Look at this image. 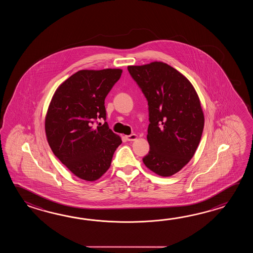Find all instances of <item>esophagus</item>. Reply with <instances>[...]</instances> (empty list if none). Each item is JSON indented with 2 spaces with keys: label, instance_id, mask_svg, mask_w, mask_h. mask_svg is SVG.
<instances>
[{
  "label": "esophagus",
  "instance_id": "obj_1",
  "mask_svg": "<svg viewBox=\"0 0 253 253\" xmlns=\"http://www.w3.org/2000/svg\"><path fill=\"white\" fill-rule=\"evenodd\" d=\"M136 137H137V135L135 134H129V135L126 136L127 141H134V140L136 139Z\"/></svg>",
  "mask_w": 253,
  "mask_h": 253
}]
</instances>
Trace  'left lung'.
Masks as SVG:
<instances>
[{"label": "left lung", "instance_id": "left-lung-1", "mask_svg": "<svg viewBox=\"0 0 253 253\" xmlns=\"http://www.w3.org/2000/svg\"><path fill=\"white\" fill-rule=\"evenodd\" d=\"M129 74L148 103V154L145 167L161 176L179 172L194 156L202 137L205 117L191 82L163 62L128 66Z\"/></svg>", "mask_w": 253, "mask_h": 253}]
</instances>
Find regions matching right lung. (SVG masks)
Segmentation results:
<instances>
[{
  "mask_svg": "<svg viewBox=\"0 0 253 253\" xmlns=\"http://www.w3.org/2000/svg\"><path fill=\"white\" fill-rule=\"evenodd\" d=\"M121 73L119 69L80 70L58 87L49 104L45 119L48 145L59 161L83 180L101 177L122 143L106 122L105 108V98ZM98 119L104 123H97Z\"/></svg>",
  "mask_w": 253,
  "mask_h": 253,
  "instance_id": "obj_1",
  "label": "right lung"
}]
</instances>
